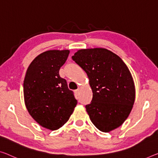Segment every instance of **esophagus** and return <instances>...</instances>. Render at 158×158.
<instances>
[{
    "mask_svg": "<svg viewBox=\"0 0 158 158\" xmlns=\"http://www.w3.org/2000/svg\"><path fill=\"white\" fill-rule=\"evenodd\" d=\"M75 94H76V96L78 95V94H79V89H76V90H75Z\"/></svg>",
    "mask_w": 158,
    "mask_h": 158,
    "instance_id": "34e87169",
    "label": "esophagus"
}]
</instances>
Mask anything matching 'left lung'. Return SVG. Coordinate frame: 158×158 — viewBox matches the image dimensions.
Instances as JSON below:
<instances>
[{"instance_id":"8db88e82","label":"left lung","mask_w":158,"mask_h":158,"mask_svg":"<svg viewBox=\"0 0 158 158\" xmlns=\"http://www.w3.org/2000/svg\"><path fill=\"white\" fill-rule=\"evenodd\" d=\"M72 59L89 77L93 94L85 108L93 124L102 132L120 127L132 110L135 95L133 77L125 63L102 48L79 50Z\"/></svg>"}]
</instances>
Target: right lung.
Masks as SVG:
<instances>
[{
  "label": "right lung",
  "instance_id": "1",
  "mask_svg": "<svg viewBox=\"0 0 158 158\" xmlns=\"http://www.w3.org/2000/svg\"><path fill=\"white\" fill-rule=\"evenodd\" d=\"M69 50H50L35 58L28 67L23 83L26 107L34 119L50 130L64 126L77 103L67 82L59 76Z\"/></svg>",
  "mask_w": 158,
  "mask_h": 158
}]
</instances>
